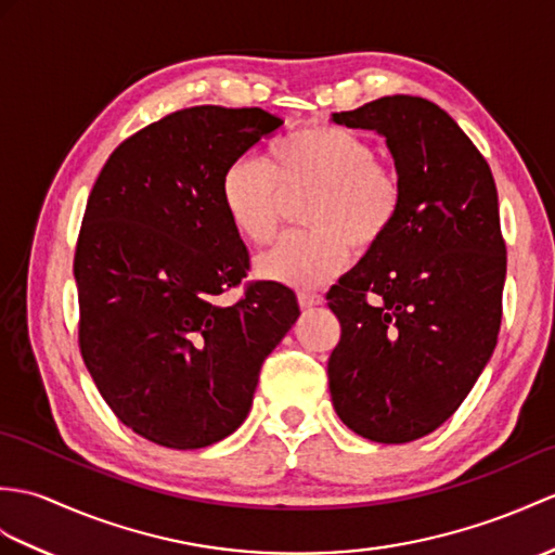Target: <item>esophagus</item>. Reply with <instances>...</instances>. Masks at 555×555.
Returning a JSON list of instances; mask_svg holds the SVG:
<instances>
[{
  "label": "esophagus",
  "mask_w": 555,
  "mask_h": 555,
  "mask_svg": "<svg viewBox=\"0 0 555 555\" xmlns=\"http://www.w3.org/2000/svg\"><path fill=\"white\" fill-rule=\"evenodd\" d=\"M298 302H300V307H302V309L317 307V305L324 302V295H319V293H309V291H300V293H298Z\"/></svg>",
  "instance_id": "1"
}]
</instances>
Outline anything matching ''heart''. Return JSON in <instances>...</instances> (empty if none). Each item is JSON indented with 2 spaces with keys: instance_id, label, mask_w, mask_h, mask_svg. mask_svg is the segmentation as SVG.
<instances>
[{
  "instance_id": "1",
  "label": "heart",
  "mask_w": 555,
  "mask_h": 555,
  "mask_svg": "<svg viewBox=\"0 0 555 555\" xmlns=\"http://www.w3.org/2000/svg\"><path fill=\"white\" fill-rule=\"evenodd\" d=\"M222 205L238 234L264 246L279 234L286 196L309 198L302 222L309 231L283 238L257 260L267 281L317 288L336 279L350 248L376 250L402 208V179L376 158L369 139L338 125L314 122L281 137L269 163L236 158L222 175Z\"/></svg>"
}]
</instances>
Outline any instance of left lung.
Segmentation results:
<instances>
[{
    "label": "left lung",
    "instance_id": "8db88e82",
    "mask_svg": "<svg viewBox=\"0 0 555 555\" xmlns=\"http://www.w3.org/2000/svg\"><path fill=\"white\" fill-rule=\"evenodd\" d=\"M333 120L385 137L402 208L380 246L326 293L340 321L331 399L357 435L404 444L454 414L494 352L506 281L496 184L428 99L383 96Z\"/></svg>",
    "mask_w": 555,
    "mask_h": 555
}]
</instances>
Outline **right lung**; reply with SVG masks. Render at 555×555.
<instances>
[{
  "instance_id": "1",
  "label": "right lung",
  "mask_w": 555,
  "mask_h": 555,
  "mask_svg": "<svg viewBox=\"0 0 555 555\" xmlns=\"http://www.w3.org/2000/svg\"><path fill=\"white\" fill-rule=\"evenodd\" d=\"M283 125L262 108L191 106L127 137L77 234V345L127 428L201 449L246 421L267 354L300 317L274 281H243L246 243L222 205L227 167ZM243 287L234 306L218 295Z\"/></svg>"
}]
</instances>
